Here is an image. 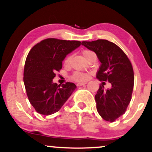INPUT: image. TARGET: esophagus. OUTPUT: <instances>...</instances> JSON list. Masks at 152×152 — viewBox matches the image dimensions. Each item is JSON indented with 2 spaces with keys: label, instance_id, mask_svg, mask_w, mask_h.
<instances>
[{
  "label": "esophagus",
  "instance_id": "34e87169",
  "mask_svg": "<svg viewBox=\"0 0 152 152\" xmlns=\"http://www.w3.org/2000/svg\"><path fill=\"white\" fill-rule=\"evenodd\" d=\"M86 84V82H79L77 83L78 86H83V85Z\"/></svg>",
  "mask_w": 152,
  "mask_h": 152
}]
</instances>
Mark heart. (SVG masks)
<instances>
[{
  "mask_svg": "<svg viewBox=\"0 0 152 152\" xmlns=\"http://www.w3.org/2000/svg\"><path fill=\"white\" fill-rule=\"evenodd\" d=\"M93 53H94V52L89 50H84L82 51V54H83V56H84V58L86 59L88 58V56H90L91 54H93ZM71 60V56H69L66 57L64 62V65L66 66L70 65ZM88 78H89V75L86 74V73L78 72V71H76V72H74L72 75V78L76 81H86L88 79Z\"/></svg>",
  "mask_w": 152,
  "mask_h": 152,
  "instance_id": "b5f03b06",
  "label": "heart"
}]
</instances>
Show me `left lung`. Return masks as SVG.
I'll list each match as a JSON object with an SVG mask.
<instances>
[{"mask_svg":"<svg viewBox=\"0 0 152 152\" xmlns=\"http://www.w3.org/2000/svg\"><path fill=\"white\" fill-rule=\"evenodd\" d=\"M81 44L95 52L102 63L96 78L111 83L109 89L100 85L95 101L99 115L106 121L114 122L124 114L132 99L134 83L132 63L117 45L107 40L82 41Z\"/></svg>","mask_w":152,"mask_h":152,"instance_id":"obj_1","label":"left lung"}]
</instances>
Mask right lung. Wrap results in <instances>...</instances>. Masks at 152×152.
Segmentation results:
<instances>
[{"instance_id":"obj_1","label":"right lung","mask_w":152,"mask_h":152,"mask_svg":"<svg viewBox=\"0 0 152 152\" xmlns=\"http://www.w3.org/2000/svg\"><path fill=\"white\" fill-rule=\"evenodd\" d=\"M79 41H66L46 38L31 48L26 58L23 82L28 98L39 114H53L57 112L70 97L76 86L66 82L53 83L56 72L62 69L66 55L80 46Z\"/></svg>"}]
</instances>
